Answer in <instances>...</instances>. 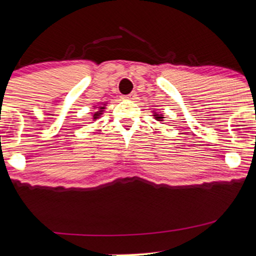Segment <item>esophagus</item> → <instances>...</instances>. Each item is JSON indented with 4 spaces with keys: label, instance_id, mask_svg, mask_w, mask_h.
Returning <instances> with one entry per match:
<instances>
[{
    "label": "esophagus",
    "instance_id": "obj_1",
    "mask_svg": "<svg viewBox=\"0 0 256 256\" xmlns=\"http://www.w3.org/2000/svg\"><path fill=\"white\" fill-rule=\"evenodd\" d=\"M125 98H126V100H131V101H134V100L137 98V94L134 92V91H132V92L128 94V95L126 96Z\"/></svg>",
    "mask_w": 256,
    "mask_h": 256
}]
</instances>
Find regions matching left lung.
I'll list each match as a JSON object with an SVG mask.
<instances>
[{
  "label": "left lung",
  "mask_w": 256,
  "mask_h": 256,
  "mask_svg": "<svg viewBox=\"0 0 256 256\" xmlns=\"http://www.w3.org/2000/svg\"><path fill=\"white\" fill-rule=\"evenodd\" d=\"M152 116H154L155 120H158V122H164V114L158 113V112H152Z\"/></svg>",
  "instance_id": "obj_1"
}]
</instances>
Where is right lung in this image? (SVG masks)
Wrapping results in <instances>:
<instances>
[{
	"label": "right lung",
	"mask_w": 256,
	"mask_h": 256,
	"mask_svg": "<svg viewBox=\"0 0 256 256\" xmlns=\"http://www.w3.org/2000/svg\"><path fill=\"white\" fill-rule=\"evenodd\" d=\"M106 104H102L100 106H94V110H95V112L92 113V120L98 119L100 116L104 114V112L106 110Z\"/></svg>",
	"instance_id": "obj_1"
}]
</instances>
